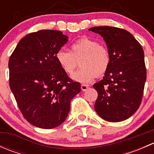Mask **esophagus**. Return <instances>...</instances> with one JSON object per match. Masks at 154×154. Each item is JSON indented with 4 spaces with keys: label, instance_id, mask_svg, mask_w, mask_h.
Masks as SVG:
<instances>
[{
    "label": "esophagus",
    "instance_id": "esophagus-1",
    "mask_svg": "<svg viewBox=\"0 0 154 154\" xmlns=\"http://www.w3.org/2000/svg\"><path fill=\"white\" fill-rule=\"evenodd\" d=\"M88 86H87V85H85V84H82L81 85L82 91H86V90L88 89Z\"/></svg>",
    "mask_w": 154,
    "mask_h": 154
}]
</instances>
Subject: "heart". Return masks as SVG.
<instances>
[{"label": "heart", "mask_w": 154, "mask_h": 154, "mask_svg": "<svg viewBox=\"0 0 154 154\" xmlns=\"http://www.w3.org/2000/svg\"><path fill=\"white\" fill-rule=\"evenodd\" d=\"M71 51L60 50L56 54V60L62 69L71 74L77 67V60H80L79 71L71 78L82 83H90L95 76H101L108 69L110 56L106 48L100 45L97 41L84 37L74 42L71 45Z\"/></svg>", "instance_id": "1"}]
</instances>
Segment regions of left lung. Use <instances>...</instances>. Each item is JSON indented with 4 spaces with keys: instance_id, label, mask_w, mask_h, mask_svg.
I'll list each match as a JSON object with an SVG mask.
<instances>
[{
    "instance_id": "8db88e82",
    "label": "left lung",
    "mask_w": 154,
    "mask_h": 154,
    "mask_svg": "<svg viewBox=\"0 0 154 154\" xmlns=\"http://www.w3.org/2000/svg\"><path fill=\"white\" fill-rule=\"evenodd\" d=\"M88 30L103 37L110 56L103 80L93 86L98 94L94 109L107 122L125 121L142 102L147 77L143 48L124 29L104 26Z\"/></svg>"
}]
</instances>
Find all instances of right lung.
Returning <instances> with one entry per match:
<instances>
[{
	"instance_id": "right-lung-1",
	"label": "right lung",
	"mask_w": 154,
	"mask_h": 154,
	"mask_svg": "<svg viewBox=\"0 0 154 154\" xmlns=\"http://www.w3.org/2000/svg\"><path fill=\"white\" fill-rule=\"evenodd\" d=\"M68 41L61 31L43 29L21 38L9 60L10 86L24 119L35 127L62 125L80 83L68 77L56 54Z\"/></svg>"
}]
</instances>
